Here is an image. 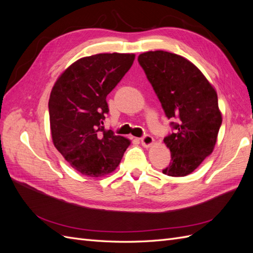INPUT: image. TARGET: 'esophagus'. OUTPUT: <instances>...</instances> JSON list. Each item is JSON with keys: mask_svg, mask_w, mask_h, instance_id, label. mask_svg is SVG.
<instances>
[{"mask_svg": "<svg viewBox=\"0 0 253 253\" xmlns=\"http://www.w3.org/2000/svg\"><path fill=\"white\" fill-rule=\"evenodd\" d=\"M140 141L144 148H149L154 143V138L151 135H144L142 138H140Z\"/></svg>", "mask_w": 253, "mask_h": 253, "instance_id": "1", "label": "esophagus"}]
</instances>
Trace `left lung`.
<instances>
[{"mask_svg": "<svg viewBox=\"0 0 253 253\" xmlns=\"http://www.w3.org/2000/svg\"><path fill=\"white\" fill-rule=\"evenodd\" d=\"M138 62L147 75L175 133L164 139L171 163L163 173L180 177L197 169L215 147L221 125L215 88L189 61L165 50L140 53Z\"/></svg>", "mask_w": 253, "mask_h": 253, "instance_id": "obj_1", "label": "left lung"}]
</instances>
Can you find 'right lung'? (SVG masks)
Instances as JSON below:
<instances>
[{
    "label": "right lung",
    "instance_id": "right-lung-1",
    "mask_svg": "<svg viewBox=\"0 0 253 253\" xmlns=\"http://www.w3.org/2000/svg\"><path fill=\"white\" fill-rule=\"evenodd\" d=\"M134 53H98L84 57L59 76L48 110L53 145L74 169L89 177L116 170L131 140L104 129L106 102L131 68Z\"/></svg>",
    "mask_w": 253,
    "mask_h": 253
}]
</instances>
